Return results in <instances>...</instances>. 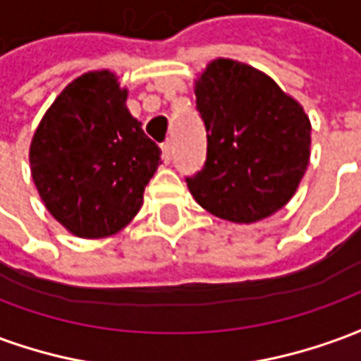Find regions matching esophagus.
<instances>
[{
	"instance_id": "esophagus-1",
	"label": "esophagus",
	"mask_w": 361,
	"mask_h": 361,
	"mask_svg": "<svg viewBox=\"0 0 361 361\" xmlns=\"http://www.w3.org/2000/svg\"><path fill=\"white\" fill-rule=\"evenodd\" d=\"M162 158H164L166 164H168V162L172 160V142H170V141L162 142Z\"/></svg>"
}]
</instances>
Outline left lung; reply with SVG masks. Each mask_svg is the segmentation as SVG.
Here are the masks:
<instances>
[{
    "label": "left lung",
    "instance_id": "left-lung-1",
    "mask_svg": "<svg viewBox=\"0 0 361 361\" xmlns=\"http://www.w3.org/2000/svg\"><path fill=\"white\" fill-rule=\"evenodd\" d=\"M207 160L185 178L219 219L251 224L294 197L310 164V118L269 75L234 59L211 61L195 82Z\"/></svg>",
    "mask_w": 361,
    "mask_h": 361
}]
</instances>
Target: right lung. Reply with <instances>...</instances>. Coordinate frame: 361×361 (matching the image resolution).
Instances as JSON below:
<instances>
[{
  "instance_id": "add662e5",
  "label": "right lung",
  "mask_w": 361,
  "mask_h": 361,
  "mask_svg": "<svg viewBox=\"0 0 361 361\" xmlns=\"http://www.w3.org/2000/svg\"><path fill=\"white\" fill-rule=\"evenodd\" d=\"M111 71L69 82L36 127L32 180L51 216L79 238H106L126 228L160 164V149L126 106Z\"/></svg>"
}]
</instances>
